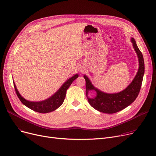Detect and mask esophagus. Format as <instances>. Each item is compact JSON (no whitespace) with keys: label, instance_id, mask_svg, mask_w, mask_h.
Returning <instances> with one entry per match:
<instances>
[{"label":"esophagus","instance_id":"1","mask_svg":"<svg viewBox=\"0 0 156 156\" xmlns=\"http://www.w3.org/2000/svg\"><path fill=\"white\" fill-rule=\"evenodd\" d=\"M78 71H80V72H83V71H85V70H84L85 69H83V68H81V67H80V68H78Z\"/></svg>","mask_w":156,"mask_h":156}]
</instances>
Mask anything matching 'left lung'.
<instances>
[{
	"instance_id": "obj_1",
	"label": "left lung",
	"mask_w": 156,
	"mask_h": 156,
	"mask_svg": "<svg viewBox=\"0 0 156 156\" xmlns=\"http://www.w3.org/2000/svg\"><path fill=\"white\" fill-rule=\"evenodd\" d=\"M132 42L135 51L138 57L139 68L136 75L128 87L124 90L117 94H106L95 88L90 81L85 75L86 95L90 90H95L97 95L94 99L88 98V101L92 108L101 112L113 114L124 109L135 101L140 92L143 77L145 71V65L143 55L136 44L134 38H132Z\"/></svg>"
}]
</instances>
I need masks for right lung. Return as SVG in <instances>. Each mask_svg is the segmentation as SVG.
Masks as SVG:
<instances>
[{"instance_id": "right-lung-1", "label": "right lung", "mask_w": 156, "mask_h": 156, "mask_svg": "<svg viewBox=\"0 0 156 156\" xmlns=\"http://www.w3.org/2000/svg\"><path fill=\"white\" fill-rule=\"evenodd\" d=\"M78 77V75H75L73 77L70 78L68 80L62 85V87L59 88L54 95L48 99L40 101V102H30L24 99L23 97L21 96L20 93L18 92L16 87L14 83V87L17 96L21 101V102L27 107L31 109L33 111L40 113H47L55 111L56 109L59 108L64 102V100L66 97V93L67 89L69 87L73 81L76 78Z\"/></svg>"}]
</instances>
